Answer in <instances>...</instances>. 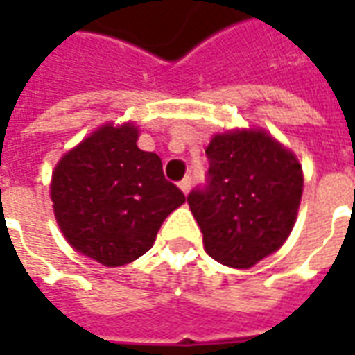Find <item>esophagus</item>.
I'll use <instances>...</instances> for the list:
<instances>
[{
	"label": "esophagus",
	"mask_w": 355,
	"mask_h": 355,
	"mask_svg": "<svg viewBox=\"0 0 355 355\" xmlns=\"http://www.w3.org/2000/svg\"><path fill=\"white\" fill-rule=\"evenodd\" d=\"M178 188L182 190V193H184V196H188V193H190V188H192V180H190V177H186L184 180H180Z\"/></svg>",
	"instance_id": "34e87169"
}]
</instances>
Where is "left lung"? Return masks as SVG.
Returning <instances> with one entry per match:
<instances>
[{"label": "left lung", "instance_id": "8db88e82", "mask_svg": "<svg viewBox=\"0 0 355 355\" xmlns=\"http://www.w3.org/2000/svg\"><path fill=\"white\" fill-rule=\"evenodd\" d=\"M205 154L211 182L193 190L188 205L209 257L247 270L289 238L304 188L302 165L261 127L216 132Z\"/></svg>", "mask_w": 355, "mask_h": 355}]
</instances>
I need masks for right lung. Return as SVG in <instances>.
<instances>
[{
    "mask_svg": "<svg viewBox=\"0 0 355 355\" xmlns=\"http://www.w3.org/2000/svg\"><path fill=\"white\" fill-rule=\"evenodd\" d=\"M139 125L106 121L53 169L51 201L64 239L102 266H125L152 249L163 220L186 201L162 159L137 146Z\"/></svg>",
    "mask_w": 355,
    "mask_h": 355,
    "instance_id": "right-lung-1",
    "label": "right lung"
}]
</instances>
